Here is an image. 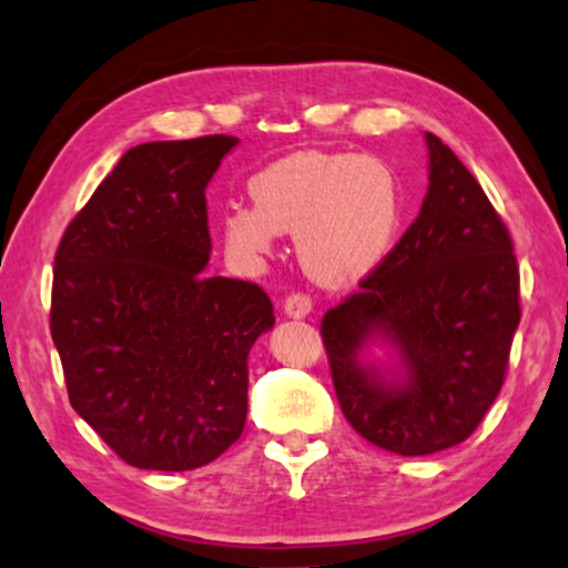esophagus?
Masks as SVG:
<instances>
[{
	"mask_svg": "<svg viewBox=\"0 0 568 568\" xmlns=\"http://www.w3.org/2000/svg\"><path fill=\"white\" fill-rule=\"evenodd\" d=\"M311 308H314V301H311V295L303 293V291L291 293V295H287V298H285V314L293 316V318L308 316Z\"/></svg>",
	"mask_w": 568,
	"mask_h": 568,
	"instance_id": "34e87169",
	"label": "esophagus"
}]
</instances>
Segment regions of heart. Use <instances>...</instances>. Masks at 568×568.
Segmentation results:
<instances>
[{"instance_id":"b5f03b06","label":"heart","mask_w":568,"mask_h":568,"mask_svg":"<svg viewBox=\"0 0 568 568\" xmlns=\"http://www.w3.org/2000/svg\"><path fill=\"white\" fill-rule=\"evenodd\" d=\"M254 205L223 213V239L242 257H262L281 231L295 234L301 265L324 285L371 275L394 250L404 219L396 172L367 154L277 159L250 180Z\"/></svg>"}]
</instances>
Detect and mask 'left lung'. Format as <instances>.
Instances as JSON below:
<instances>
[{
  "mask_svg": "<svg viewBox=\"0 0 568 568\" xmlns=\"http://www.w3.org/2000/svg\"><path fill=\"white\" fill-rule=\"evenodd\" d=\"M422 211L361 291L322 318L342 414L367 443L429 455L474 435L505 383L520 324L513 236L474 174L427 133ZM395 342L407 381L394 387L359 363L364 342Z\"/></svg>",
  "mask_w": 568,
  "mask_h": 568,
  "instance_id": "1",
  "label": "left lung"
}]
</instances>
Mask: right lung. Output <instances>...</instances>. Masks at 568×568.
I'll return each instance as SVG.
<instances>
[{
  "mask_svg": "<svg viewBox=\"0 0 568 568\" xmlns=\"http://www.w3.org/2000/svg\"><path fill=\"white\" fill-rule=\"evenodd\" d=\"M236 143L125 151L55 250L51 337L69 402L128 466L201 468L244 429L246 357L273 329V301L203 273L205 185Z\"/></svg>",
  "mask_w": 568,
  "mask_h": 568,
  "instance_id": "add662e5",
  "label": "right lung"
}]
</instances>
